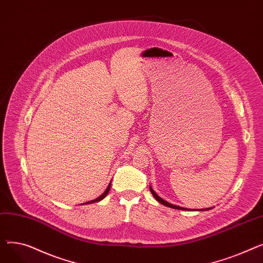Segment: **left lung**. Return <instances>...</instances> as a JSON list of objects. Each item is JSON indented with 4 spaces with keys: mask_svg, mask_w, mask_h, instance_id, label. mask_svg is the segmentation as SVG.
<instances>
[{
    "mask_svg": "<svg viewBox=\"0 0 263 263\" xmlns=\"http://www.w3.org/2000/svg\"><path fill=\"white\" fill-rule=\"evenodd\" d=\"M150 189V192H151V194L154 195V197L160 202V203H162V204H164V205H166V206H170V208H173V209H177V210H187V209H185V208H182V206H178V205H175V204H173V203H170L168 201H166V200H164V199H162L157 193L153 190V187H149Z\"/></svg>",
    "mask_w": 263,
    "mask_h": 263,
    "instance_id": "obj_1",
    "label": "left lung"
}]
</instances>
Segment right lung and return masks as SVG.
Returning <instances> with one entry per match:
<instances>
[{"mask_svg": "<svg viewBox=\"0 0 263 263\" xmlns=\"http://www.w3.org/2000/svg\"><path fill=\"white\" fill-rule=\"evenodd\" d=\"M109 189H110V182H109V184H108V186L106 187V190L104 191V193L102 195H100L98 198H96V199H93V200H90V201H87V202H85V203H91V202H97V201H100V200H102L106 195H107V193H108V191H109ZM84 204V203H83Z\"/></svg>", "mask_w": 263, "mask_h": 263, "instance_id": "add662e5", "label": "right lung"}]
</instances>
